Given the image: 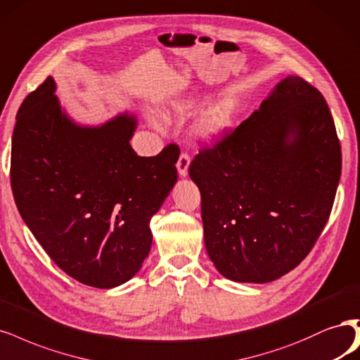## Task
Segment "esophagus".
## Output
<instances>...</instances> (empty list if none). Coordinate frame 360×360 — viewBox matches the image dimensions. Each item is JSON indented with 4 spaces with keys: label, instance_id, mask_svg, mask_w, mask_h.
I'll use <instances>...</instances> for the list:
<instances>
[{
    "label": "esophagus",
    "instance_id": "obj_1",
    "mask_svg": "<svg viewBox=\"0 0 360 360\" xmlns=\"http://www.w3.org/2000/svg\"><path fill=\"white\" fill-rule=\"evenodd\" d=\"M189 164H191V156H189L188 153H186V152H181L180 156H179V160H177V169H179V174H180L181 177L188 176Z\"/></svg>",
    "mask_w": 360,
    "mask_h": 360
}]
</instances>
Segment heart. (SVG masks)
I'll list each match as a JSON object with an SVG mask.
<instances>
[{
	"mask_svg": "<svg viewBox=\"0 0 360 360\" xmlns=\"http://www.w3.org/2000/svg\"><path fill=\"white\" fill-rule=\"evenodd\" d=\"M201 108V101L196 98H188V100H181L174 104V110L179 116H188L193 111H198ZM231 115L232 110L229 104H221L212 111H208L205 117L201 120L200 127H198V132L201 137L207 140H213L217 135H220L225 131L231 123Z\"/></svg>",
	"mask_w": 360,
	"mask_h": 360,
	"instance_id": "b5f03b06",
	"label": "heart"
}]
</instances>
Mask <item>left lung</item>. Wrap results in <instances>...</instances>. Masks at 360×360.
<instances>
[{
  "label": "left lung",
  "instance_id": "1",
  "mask_svg": "<svg viewBox=\"0 0 360 360\" xmlns=\"http://www.w3.org/2000/svg\"><path fill=\"white\" fill-rule=\"evenodd\" d=\"M204 243L223 277L268 283L298 266L323 231L341 176L330 110L298 76L189 165Z\"/></svg>",
  "mask_w": 360,
  "mask_h": 360
}]
</instances>
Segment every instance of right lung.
Wrapping results in <instances>:
<instances>
[{
  "mask_svg": "<svg viewBox=\"0 0 360 360\" xmlns=\"http://www.w3.org/2000/svg\"><path fill=\"white\" fill-rule=\"evenodd\" d=\"M47 77L25 98L11 137V191L22 219L53 262L88 286L111 289L140 271L152 216L177 181L180 148L137 156L123 113L101 127L74 123Z\"/></svg>",
  "mask_w": 360,
  "mask_h": 360,
  "instance_id": "obj_1",
  "label": "right lung"
}]
</instances>
